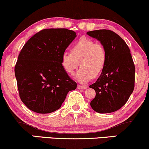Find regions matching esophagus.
I'll use <instances>...</instances> for the list:
<instances>
[{
    "instance_id": "1",
    "label": "esophagus",
    "mask_w": 149,
    "mask_h": 149,
    "mask_svg": "<svg viewBox=\"0 0 149 149\" xmlns=\"http://www.w3.org/2000/svg\"><path fill=\"white\" fill-rule=\"evenodd\" d=\"M77 87H78V89H85V88H87L86 86H82V85H78Z\"/></svg>"
}]
</instances>
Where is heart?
I'll return each instance as SVG.
<instances>
[{
	"label": "heart",
	"instance_id": "b5f03b06",
	"mask_svg": "<svg viewBox=\"0 0 149 149\" xmlns=\"http://www.w3.org/2000/svg\"><path fill=\"white\" fill-rule=\"evenodd\" d=\"M106 49L100 43L82 37L73 45L71 52H64L61 56V65L66 72L73 74L81 66L75 78L81 83H86L93 77L102 73L107 63Z\"/></svg>",
	"mask_w": 149,
	"mask_h": 149
}]
</instances>
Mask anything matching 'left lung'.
I'll return each instance as SVG.
<instances>
[{
    "mask_svg": "<svg viewBox=\"0 0 149 149\" xmlns=\"http://www.w3.org/2000/svg\"><path fill=\"white\" fill-rule=\"evenodd\" d=\"M86 34L100 41L107 54L100 76L89 86L96 93L90 105L99 113L116 111L126 104L134 89L135 69L131 52L125 40L111 30H94Z\"/></svg>",
    "mask_w": 149,
    "mask_h": 149,
    "instance_id": "1",
    "label": "left lung"
}]
</instances>
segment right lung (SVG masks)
<instances>
[{"mask_svg": "<svg viewBox=\"0 0 149 149\" xmlns=\"http://www.w3.org/2000/svg\"><path fill=\"white\" fill-rule=\"evenodd\" d=\"M76 33L67 29H45L24 45L15 66L20 97L38 113H49L61 108L67 93L77 84L64 70L61 56Z\"/></svg>", "mask_w": 149, "mask_h": 149, "instance_id": "obj_1", "label": "right lung"}]
</instances>
